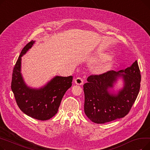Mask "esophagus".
<instances>
[{
	"label": "esophagus",
	"instance_id": "esophagus-1",
	"mask_svg": "<svg viewBox=\"0 0 150 150\" xmlns=\"http://www.w3.org/2000/svg\"><path fill=\"white\" fill-rule=\"evenodd\" d=\"M75 83L78 85H81L84 83V80L81 77H78L75 80Z\"/></svg>",
	"mask_w": 150,
	"mask_h": 150
}]
</instances>
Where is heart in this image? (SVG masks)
I'll use <instances>...</instances> for the list:
<instances>
[{
	"instance_id": "b5f03b06",
	"label": "heart",
	"mask_w": 150,
	"mask_h": 150,
	"mask_svg": "<svg viewBox=\"0 0 150 150\" xmlns=\"http://www.w3.org/2000/svg\"><path fill=\"white\" fill-rule=\"evenodd\" d=\"M111 57L109 56V54H104V53H101L97 55V57L96 58V60L98 61H105L107 59H109ZM111 64L109 63H103V64H100L97 67V72L99 74H102L106 72L107 70H108L110 68H111Z\"/></svg>"
}]
</instances>
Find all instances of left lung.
<instances>
[{
    "mask_svg": "<svg viewBox=\"0 0 150 150\" xmlns=\"http://www.w3.org/2000/svg\"><path fill=\"white\" fill-rule=\"evenodd\" d=\"M119 76L124 81L123 89L117 95L110 94L108 89L113 87ZM87 81L83 85L84 112L92 122L101 124L123 118L129 113L139 92L141 75L136 60L125 70L91 75Z\"/></svg>",
    "mask_w": 150,
    "mask_h": 150,
    "instance_id": "1",
    "label": "left lung"
}]
</instances>
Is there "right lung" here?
<instances>
[{
	"label": "right lung",
	"mask_w": 150,
	"mask_h": 150,
	"mask_svg": "<svg viewBox=\"0 0 150 150\" xmlns=\"http://www.w3.org/2000/svg\"><path fill=\"white\" fill-rule=\"evenodd\" d=\"M29 42L22 50L12 74L11 90L18 107L26 115L39 120H47L56 114L64 93L72 86V76H57L39 89L27 87L21 74V57L33 44Z\"/></svg>",
	"instance_id": "right-lung-1"
}]
</instances>
